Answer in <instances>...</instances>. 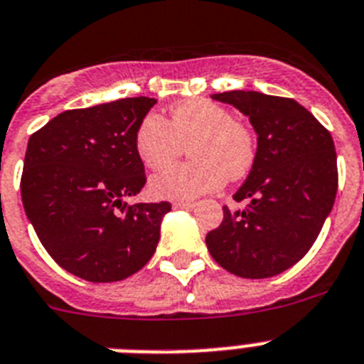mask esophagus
Instances as JSON below:
<instances>
[{"label":"esophagus","instance_id":"obj_1","mask_svg":"<svg viewBox=\"0 0 364 364\" xmlns=\"http://www.w3.org/2000/svg\"><path fill=\"white\" fill-rule=\"evenodd\" d=\"M196 207L194 201H173V209H185V210H191Z\"/></svg>","mask_w":364,"mask_h":364}]
</instances>
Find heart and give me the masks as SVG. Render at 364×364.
Here are the masks:
<instances>
[{
  "label": "heart",
  "instance_id": "1",
  "mask_svg": "<svg viewBox=\"0 0 364 364\" xmlns=\"http://www.w3.org/2000/svg\"><path fill=\"white\" fill-rule=\"evenodd\" d=\"M188 144L195 161L155 173L149 181V192L155 198L203 196L228 179H242L257 157V139L252 127L233 120L229 109L205 97L177 103L170 122L151 112L136 129V155L151 170L173 162Z\"/></svg>",
  "mask_w": 364,
  "mask_h": 364
}]
</instances>
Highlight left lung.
Returning a JSON list of instances; mask_svg holds the SVG:
<instances>
[{
	"mask_svg": "<svg viewBox=\"0 0 364 364\" xmlns=\"http://www.w3.org/2000/svg\"><path fill=\"white\" fill-rule=\"evenodd\" d=\"M250 116L257 157L233 194L246 207L229 210L205 237L220 267L239 277L277 276L300 261L331 213L338 187L329 131L291 97L253 90L213 94Z\"/></svg>",
	"mask_w": 364,
	"mask_h": 364,
	"instance_id": "obj_1",
	"label": "left lung"
}]
</instances>
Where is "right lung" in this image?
I'll use <instances>...</instances> for the list:
<instances>
[{
    "instance_id": "1",
    "label": "right lung",
    "mask_w": 364,
    "mask_h": 364,
    "mask_svg": "<svg viewBox=\"0 0 364 364\" xmlns=\"http://www.w3.org/2000/svg\"><path fill=\"white\" fill-rule=\"evenodd\" d=\"M155 103L140 96L64 111L27 142L26 215L53 261L81 279H125L157 248L172 205L125 201L146 185L135 136Z\"/></svg>"
}]
</instances>
